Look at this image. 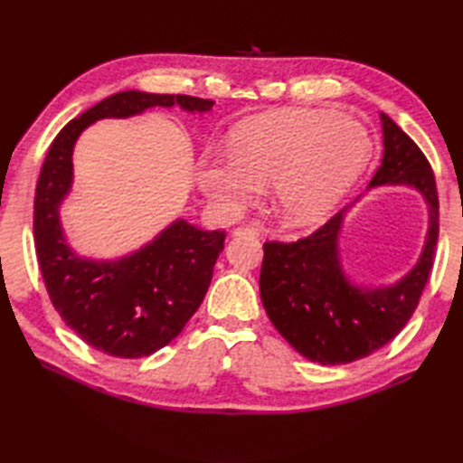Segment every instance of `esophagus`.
Segmentation results:
<instances>
[{"label": "esophagus", "instance_id": "esophagus-1", "mask_svg": "<svg viewBox=\"0 0 463 463\" xmlns=\"http://www.w3.org/2000/svg\"><path fill=\"white\" fill-rule=\"evenodd\" d=\"M234 237H242V234H252V237H259V229H254V226H239V229H234Z\"/></svg>", "mask_w": 463, "mask_h": 463}]
</instances>
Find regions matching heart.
<instances>
[{"instance_id": "1", "label": "heart", "mask_w": 463, "mask_h": 463, "mask_svg": "<svg viewBox=\"0 0 463 463\" xmlns=\"http://www.w3.org/2000/svg\"><path fill=\"white\" fill-rule=\"evenodd\" d=\"M366 127L332 109H282L249 117L231 133V153L206 156L199 186L224 214H237L269 184L290 229L320 224L366 169Z\"/></svg>"}]
</instances>
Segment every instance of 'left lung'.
Returning <instances> with one entry per match:
<instances>
[{
    "instance_id": "1",
    "label": "left lung",
    "mask_w": 463,
    "mask_h": 463,
    "mask_svg": "<svg viewBox=\"0 0 463 463\" xmlns=\"http://www.w3.org/2000/svg\"><path fill=\"white\" fill-rule=\"evenodd\" d=\"M383 153L368 189L410 186L428 204V231L421 252L404 277L368 287L354 282L342 267L340 237L348 213L344 206L310 237L297 242H264L260 298L274 328L300 356L336 366L370 356L406 326L424 290L438 242V193L431 166L420 146L380 113Z\"/></svg>"
}]
</instances>
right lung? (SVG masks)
<instances>
[{"mask_svg":"<svg viewBox=\"0 0 463 463\" xmlns=\"http://www.w3.org/2000/svg\"><path fill=\"white\" fill-rule=\"evenodd\" d=\"M173 105L204 115L214 101L135 90L107 97L59 131L35 189V250L49 298L77 336L117 358L149 356L179 336L209 290L224 232L175 219L153 241L123 257H83L71 247L61 222V204L73 189V149L97 121L129 119L153 107Z\"/></svg>","mask_w":463,"mask_h":463,"instance_id":"obj_1","label":"right lung"}]
</instances>
